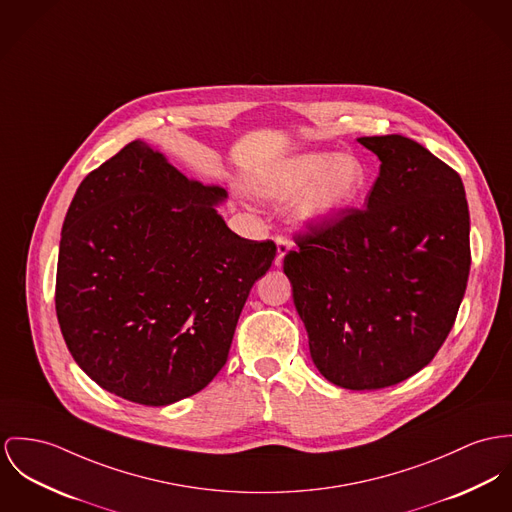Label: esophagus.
I'll list each match as a JSON object with an SVG mask.
<instances>
[{
    "label": "esophagus",
    "instance_id": "34e87169",
    "mask_svg": "<svg viewBox=\"0 0 512 512\" xmlns=\"http://www.w3.org/2000/svg\"><path fill=\"white\" fill-rule=\"evenodd\" d=\"M292 249V241L288 237H276V257L275 267H282V261H284V255Z\"/></svg>",
    "mask_w": 512,
    "mask_h": 512
}]
</instances>
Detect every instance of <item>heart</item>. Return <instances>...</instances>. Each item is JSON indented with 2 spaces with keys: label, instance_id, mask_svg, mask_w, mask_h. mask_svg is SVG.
I'll return each mask as SVG.
<instances>
[{
  "label": "heart",
  "instance_id": "heart-1",
  "mask_svg": "<svg viewBox=\"0 0 512 512\" xmlns=\"http://www.w3.org/2000/svg\"><path fill=\"white\" fill-rule=\"evenodd\" d=\"M368 183L364 163L349 154H304L275 167L257 193L263 198L284 200L298 193V214L306 222L323 224L347 210Z\"/></svg>",
  "mask_w": 512,
  "mask_h": 512
}]
</instances>
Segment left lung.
<instances>
[{
  "instance_id": "8db88e82",
  "label": "left lung",
  "mask_w": 512,
  "mask_h": 512,
  "mask_svg": "<svg viewBox=\"0 0 512 512\" xmlns=\"http://www.w3.org/2000/svg\"><path fill=\"white\" fill-rule=\"evenodd\" d=\"M380 175L364 208L306 224L284 257L317 370L364 392L425 368L462 304L472 253L460 175L399 134L364 136Z\"/></svg>"
}]
</instances>
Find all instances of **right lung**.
Instances as JSON below:
<instances>
[{
  "mask_svg": "<svg viewBox=\"0 0 512 512\" xmlns=\"http://www.w3.org/2000/svg\"><path fill=\"white\" fill-rule=\"evenodd\" d=\"M228 193L134 140L79 185L60 239L56 315L79 368L103 390L161 407L206 388L275 241L234 234Z\"/></svg>",
  "mask_w": 512,
  "mask_h": 512,
  "instance_id": "add662e5",
  "label": "right lung"
}]
</instances>
